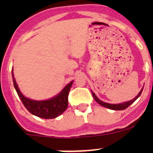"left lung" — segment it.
<instances>
[{
	"label": "left lung",
	"mask_w": 153,
	"mask_h": 153,
	"mask_svg": "<svg viewBox=\"0 0 153 153\" xmlns=\"http://www.w3.org/2000/svg\"><path fill=\"white\" fill-rule=\"evenodd\" d=\"M143 86L142 89H141V91H140V92H139V93L138 94V95H137V96L135 97V98H133V99L131 100V101H126V102L121 103V104H109V103L104 102V101H101V100H100L99 98H98V97H97L96 95H95V94L94 93V92H92V90H91V92H92V96H93L94 99H95V101H96L97 103H98V104H99L100 105L104 106V107L108 108V109H112V110H124V109H126V108H127L128 106H130L131 104H132V103L135 102V101H136L137 98H138V97H139L140 95H141V92H142V91H143Z\"/></svg>",
	"instance_id": "1"
}]
</instances>
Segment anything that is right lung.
I'll return each mask as SVG.
<instances>
[{"label": "right lung", "instance_id": "add662e5", "mask_svg": "<svg viewBox=\"0 0 153 153\" xmlns=\"http://www.w3.org/2000/svg\"><path fill=\"white\" fill-rule=\"evenodd\" d=\"M12 76L14 86L20 99L27 110L32 115L41 118L52 119L61 115L67 109L68 95L73 81L64 86V89L55 96L44 101H35L27 98L21 93L14 77L13 68L12 69Z\"/></svg>", "mask_w": 153, "mask_h": 153}]
</instances>
